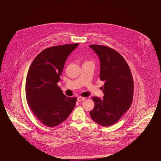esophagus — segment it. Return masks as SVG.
<instances>
[{
  "label": "esophagus",
  "instance_id": "34e87169",
  "mask_svg": "<svg viewBox=\"0 0 161 161\" xmlns=\"http://www.w3.org/2000/svg\"><path fill=\"white\" fill-rule=\"evenodd\" d=\"M85 99H86V97H83L79 96V97H78L77 100H78V101H79V102H81V101H83L85 100Z\"/></svg>",
  "mask_w": 161,
  "mask_h": 161
}]
</instances>
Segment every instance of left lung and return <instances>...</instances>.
Masks as SVG:
<instances>
[{"label":"left lung","instance_id":"obj_1","mask_svg":"<svg viewBox=\"0 0 161 161\" xmlns=\"http://www.w3.org/2000/svg\"><path fill=\"white\" fill-rule=\"evenodd\" d=\"M89 47L99 56L100 80L104 81L103 99L93 97L94 108L90 117L98 124L107 127L115 124L129 109L133 99L134 82L130 68L124 57L106 46Z\"/></svg>","mask_w":161,"mask_h":161}]
</instances>
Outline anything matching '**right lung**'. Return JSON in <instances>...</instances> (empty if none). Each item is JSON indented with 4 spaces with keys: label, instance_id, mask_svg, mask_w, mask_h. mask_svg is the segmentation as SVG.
<instances>
[{
    "label": "right lung",
    "instance_id": "right-lung-1",
    "mask_svg": "<svg viewBox=\"0 0 161 161\" xmlns=\"http://www.w3.org/2000/svg\"><path fill=\"white\" fill-rule=\"evenodd\" d=\"M78 43L46 48L34 58L26 80V99L36 117L44 125L53 127L71 113L77 98L67 97L57 83L64 64Z\"/></svg>",
    "mask_w": 161,
    "mask_h": 161
}]
</instances>
